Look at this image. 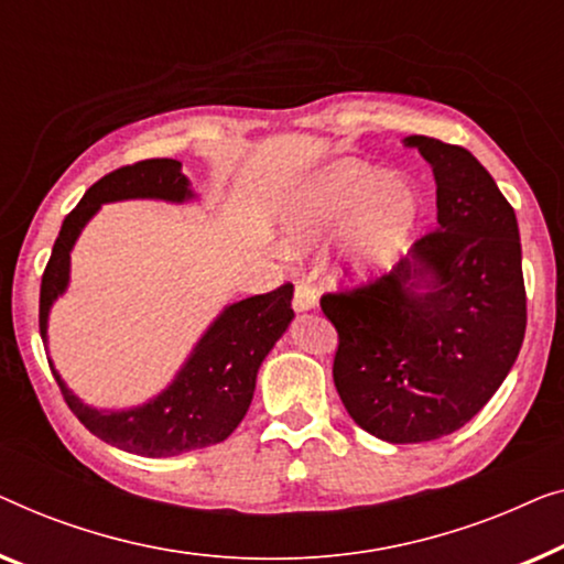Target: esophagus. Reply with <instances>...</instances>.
I'll return each mask as SVG.
<instances>
[{
	"label": "esophagus",
	"mask_w": 564,
	"mask_h": 564,
	"mask_svg": "<svg viewBox=\"0 0 564 564\" xmlns=\"http://www.w3.org/2000/svg\"><path fill=\"white\" fill-rule=\"evenodd\" d=\"M316 306V293L306 281L293 283V308L296 312H306V308Z\"/></svg>",
	"instance_id": "34e87169"
}]
</instances>
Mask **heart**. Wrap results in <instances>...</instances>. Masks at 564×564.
Listing matches in <instances>:
<instances>
[{
    "mask_svg": "<svg viewBox=\"0 0 564 564\" xmlns=\"http://www.w3.org/2000/svg\"><path fill=\"white\" fill-rule=\"evenodd\" d=\"M422 196L409 178L343 158L324 165L289 194L283 227L293 245H308L343 229L339 263L352 275L391 268L411 245Z\"/></svg>",
    "mask_w": 564,
    "mask_h": 564,
    "instance_id": "heart-1",
    "label": "heart"
}]
</instances>
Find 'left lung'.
Returning a JSON list of instances; mask_svg holds the SVG:
<instances>
[{
  "mask_svg": "<svg viewBox=\"0 0 564 564\" xmlns=\"http://www.w3.org/2000/svg\"><path fill=\"white\" fill-rule=\"evenodd\" d=\"M409 145L434 169L440 227L391 273L319 299L337 329L332 376L347 414L393 444L470 422L509 376L527 329L513 206L465 148L424 134Z\"/></svg>",
  "mask_w": 564,
  "mask_h": 564,
  "instance_id": "1",
  "label": "left lung"
}]
</instances>
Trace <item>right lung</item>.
I'll list each match as a JSON object with an SVG mask.
<instances>
[{
    "label": "right lung",
    "mask_w": 564,
    "mask_h": 564,
    "mask_svg": "<svg viewBox=\"0 0 564 564\" xmlns=\"http://www.w3.org/2000/svg\"><path fill=\"white\" fill-rule=\"evenodd\" d=\"M145 196L169 202L188 199L192 192L186 176H181V163L171 158H148L122 165L101 176L66 214L41 281L43 339L51 304L68 283V252L82 227L105 202L145 199ZM291 293L293 285L283 283L279 289L227 306L196 345L192 360L178 372L169 391L142 409L101 414L97 409L84 406L51 368L53 378L78 422L112 447L142 457H173L188 449L209 447L227 440L248 414L260 362L271 352L293 316Z\"/></svg>",
    "instance_id": "1"
}]
</instances>
